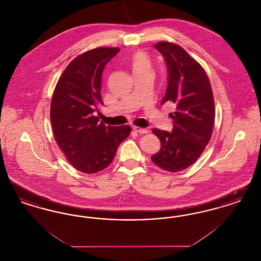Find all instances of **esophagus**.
<instances>
[{"label": "esophagus", "instance_id": "esophagus-1", "mask_svg": "<svg viewBox=\"0 0 261 261\" xmlns=\"http://www.w3.org/2000/svg\"><path fill=\"white\" fill-rule=\"evenodd\" d=\"M133 130L139 133V134H147L149 132L148 129H145V128H141V127H138V126H133Z\"/></svg>", "mask_w": 261, "mask_h": 261}]
</instances>
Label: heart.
Here are the masks:
<instances>
[{
	"instance_id": "heart-1",
	"label": "heart",
	"mask_w": 261,
	"mask_h": 261,
	"mask_svg": "<svg viewBox=\"0 0 261 261\" xmlns=\"http://www.w3.org/2000/svg\"><path fill=\"white\" fill-rule=\"evenodd\" d=\"M131 67L134 75L151 71V61L147 53L137 50L131 57Z\"/></svg>"
}]
</instances>
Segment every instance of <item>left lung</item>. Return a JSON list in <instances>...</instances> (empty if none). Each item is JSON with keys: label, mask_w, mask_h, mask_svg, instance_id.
<instances>
[{"label": "left lung", "mask_w": 261, "mask_h": 261, "mask_svg": "<svg viewBox=\"0 0 261 261\" xmlns=\"http://www.w3.org/2000/svg\"><path fill=\"white\" fill-rule=\"evenodd\" d=\"M154 48L162 53L168 67V86L162 103L171 101L176 110L170 113L172 133L151 130L161 140V149L151 161L168 172H178L197 162L211 141L214 99L205 70L182 47L162 41Z\"/></svg>", "instance_id": "1"}]
</instances>
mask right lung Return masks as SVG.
<instances>
[{"label":"right lung","mask_w":261,"mask_h":261,"mask_svg":"<svg viewBox=\"0 0 261 261\" xmlns=\"http://www.w3.org/2000/svg\"><path fill=\"white\" fill-rule=\"evenodd\" d=\"M119 48L87 50L67 65L53 93L50 117L57 144L75 169L97 173L112 163L132 128L106 126L93 112L101 100V74Z\"/></svg>","instance_id":"obj_1"}]
</instances>
